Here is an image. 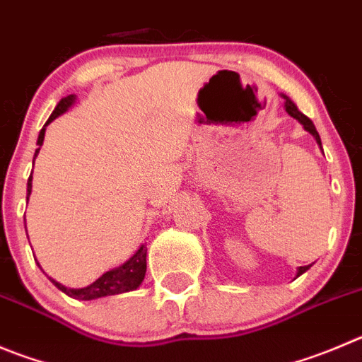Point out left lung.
<instances>
[{"mask_svg": "<svg viewBox=\"0 0 362 362\" xmlns=\"http://www.w3.org/2000/svg\"><path fill=\"white\" fill-rule=\"evenodd\" d=\"M284 98H286V96H284ZM286 110H288L289 116H293V117H295V119H298L300 123L303 124V128H305V130L309 132V134H313V135H314V139L318 141V144H320V146H322V139H320V134H318V130H316V127H314V124H313V121H310L307 116H303V114L300 112L298 109H296V105L293 103V101L289 100V98H286ZM310 266H313V264L300 266L298 273H296V276H300V275H302V273H305L307 269L310 268Z\"/></svg>", "mask_w": 362, "mask_h": 362, "instance_id": "obj_1", "label": "left lung"}]
</instances>
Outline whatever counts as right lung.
<instances>
[{
  "instance_id": "right-lung-1",
  "label": "right lung",
  "mask_w": 362,
  "mask_h": 362,
  "mask_svg": "<svg viewBox=\"0 0 362 362\" xmlns=\"http://www.w3.org/2000/svg\"><path fill=\"white\" fill-rule=\"evenodd\" d=\"M74 100H76V98H74V94H69V96L62 98V100L59 101V105L55 107V110H53V114L49 116V119L46 121L44 128L39 132V139H37L39 148L35 150V157H37V153H39L40 146H42L46 127H48V124L52 123L55 117H59L60 114L66 112L71 105L74 103ZM26 192H28V197H30V192H32V175H30V178H28V189H26ZM146 250H148L146 245H143L139 250H137V252L134 253V255H132L130 259H128L127 262H124V264H121L119 268H114V269H110V272L103 273V275H101L96 282H93L90 286H87V288L67 289V288H64L62 284L57 282V280H53V279H49V280L55 284L60 291H64L66 295L73 296V298H76V300H94V298H101V296L119 295V293L132 291V289L139 288L141 282L144 280V275H146Z\"/></svg>"
}]
</instances>
